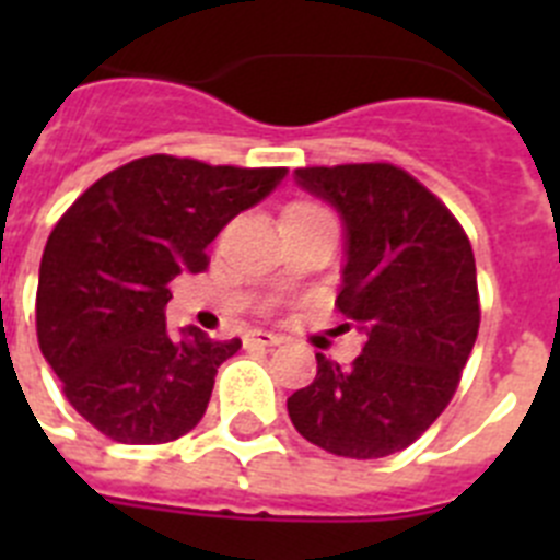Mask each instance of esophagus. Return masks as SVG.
<instances>
[{"instance_id": "34e87169", "label": "esophagus", "mask_w": 560, "mask_h": 560, "mask_svg": "<svg viewBox=\"0 0 560 560\" xmlns=\"http://www.w3.org/2000/svg\"><path fill=\"white\" fill-rule=\"evenodd\" d=\"M277 341H280V336L271 334V330H260V328L249 330V334L244 336L246 348H271V345H277Z\"/></svg>"}]
</instances>
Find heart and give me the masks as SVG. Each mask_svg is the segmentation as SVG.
<instances>
[{"label":"heart","instance_id":"1","mask_svg":"<svg viewBox=\"0 0 560 560\" xmlns=\"http://www.w3.org/2000/svg\"><path fill=\"white\" fill-rule=\"evenodd\" d=\"M296 212H323V207L314 205V201H294V205L285 210V215H296Z\"/></svg>","mask_w":560,"mask_h":560}]
</instances>
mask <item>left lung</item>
Segmentation results:
<instances>
[{"mask_svg": "<svg viewBox=\"0 0 560 560\" xmlns=\"http://www.w3.org/2000/svg\"><path fill=\"white\" fill-rule=\"evenodd\" d=\"M345 230L336 305L364 334L353 368L316 353V378L289 398L308 443L350 459L407 448L446 409L479 330L474 252L463 226L395 165L300 167Z\"/></svg>", "mask_w": 560, "mask_h": 560, "instance_id": "obj_1", "label": "left lung"}]
</instances>
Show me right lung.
<instances>
[{
	"label": "right lung",
	"mask_w": 560,
	"mask_h": 560,
	"mask_svg": "<svg viewBox=\"0 0 560 560\" xmlns=\"http://www.w3.org/2000/svg\"><path fill=\"white\" fill-rule=\"evenodd\" d=\"M285 167L142 156L63 212L38 269V345L78 415L117 443L151 446L190 432L215 373L241 341L187 325L171 334V280L207 269V246Z\"/></svg>",
	"instance_id": "add662e5"
}]
</instances>
